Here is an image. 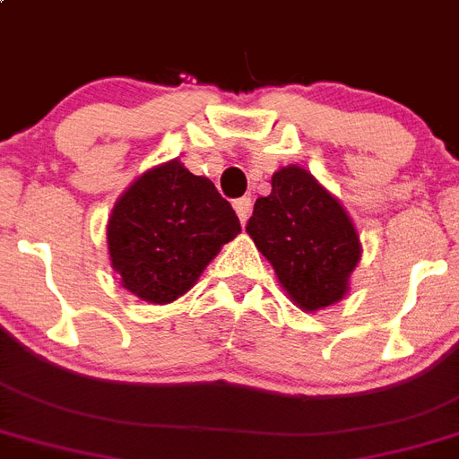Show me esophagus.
Listing matches in <instances>:
<instances>
[{
	"instance_id": "34e87169",
	"label": "esophagus",
	"mask_w": 459,
	"mask_h": 459,
	"mask_svg": "<svg viewBox=\"0 0 459 459\" xmlns=\"http://www.w3.org/2000/svg\"><path fill=\"white\" fill-rule=\"evenodd\" d=\"M233 207H236V214H238V219H240V223H247L249 214H252V200L238 198L236 203H233Z\"/></svg>"
}]
</instances>
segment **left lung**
<instances>
[{
	"instance_id": "left-lung-1",
	"label": "left lung",
	"mask_w": 459,
	"mask_h": 459,
	"mask_svg": "<svg viewBox=\"0 0 459 459\" xmlns=\"http://www.w3.org/2000/svg\"><path fill=\"white\" fill-rule=\"evenodd\" d=\"M273 191L256 198L247 233L289 301L303 313L333 306L350 291L361 240L341 200L301 165L273 175Z\"/></svg>"
}]
</instances>
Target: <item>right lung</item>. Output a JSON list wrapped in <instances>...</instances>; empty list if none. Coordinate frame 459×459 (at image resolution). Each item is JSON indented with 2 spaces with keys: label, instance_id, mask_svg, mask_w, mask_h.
<instances>
[{
  "label": "right lung",
  "instance_id": "1",
  "mask_svg": "<svg viewBox=\"0 0 459 459\" xmlns=\"http://www.w3.org/2000/svg\"><path fill=\"white\" fill-rule=\"evenodd\" d=\"M238 233L229 200L172 158L123 191L107 221V249L126 291L165 306L186 294Z\"/></svg>",
  "mask_w": 459,
  "mask_h": 459
}]
</instances>
